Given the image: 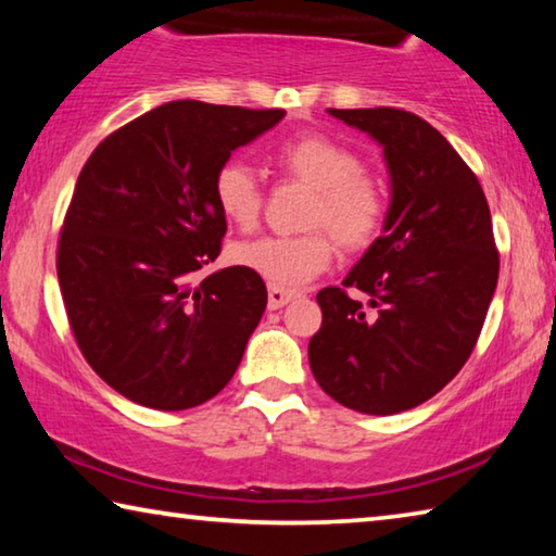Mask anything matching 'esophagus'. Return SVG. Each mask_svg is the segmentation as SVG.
Listing matches in <instances>:
<instances>
[{
    "label": "esophagus",
    "mask_w": 556,
    "mask_h": 556,
    "mask_svg": "<svg viewBox=\"0 0 556 556\" xmlns=\"http://www.w3.org/2000/svg\"><path fill=\"white\" fill-rule=\"evenodd\" d=\"M267 296H269V299H267L269 308H271V312H277V308L287 306L289 301L296 296V291H291V289H281V287H269V294H267Z\"/></svg>",
    "instance_id": "obj_1"
}]
</instances>
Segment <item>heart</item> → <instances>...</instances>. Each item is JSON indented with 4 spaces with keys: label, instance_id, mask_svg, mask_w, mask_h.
Wrapping results in <instances>:
<instances>
[{
    "label": "heart",
    "instance_id": "1",
    "mask_svg": "<svg viewBox=\"0 0 556 556\" xmlns=\"http://www.w3.org/2000/svg\"><path fill=\"white\" fill-rule=\"evenodd\" d=\"M277 164L316 199L308 211L312 228H326L345 250H363L380 232L388 199L378 178L361 172V159L345 144L324 135H304L277 149ZM213 199L225 220L240 230L255 228L262 211V186L248 164L230 159L213 178ZM235 265L269 281L296 289L331 265L333 242L324 230L291 238H260L232 250Z\"/></svg>",
    "mask_w": 556,
    "mask_h": 556
}]
</instances>
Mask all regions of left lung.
<instances>
[{
    "label": "left lung",
    "instance_id": "1",
    "mask_svg": "<svg viewBox=\"0 0 556 556\" xmlns=\"http://www.w3.org/2000/svg\"><path fill=\"white\" fill-rule=\"evenodd\" d=\"M328 115L382 147L390 208L343 279L370 296L368 306L341 287L318 291L324 321L308 363L336 402L384 417L434 397L464 368L501 260L481 184L429 122L394 108Z\"/></svg>",
    "mask_w": 556,
    "mask_h": 556
}]
</instances>
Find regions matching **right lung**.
I'll use <instances>...</instances> for the list:
<instances>
[{
    "mask_svg": "<svg viewBox=\"0 0 556 556\" xmlns=\"http://www.w3.org/2000/svg\"><path fill=\"white\" fill-rule=\"evenodd\" d=\"M285 115L174 100L112 131L83 166L59 285L80 353L122 397L191 409L238 370L267 287L244 267L199 277L228 230L213 178Z\"/></svg>",
    "mask_w": 556,
    "mask_h": 556,
    "instance_id": "right-lung-1",
    "label": "right lung"
}]
</instances>
